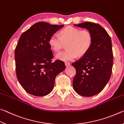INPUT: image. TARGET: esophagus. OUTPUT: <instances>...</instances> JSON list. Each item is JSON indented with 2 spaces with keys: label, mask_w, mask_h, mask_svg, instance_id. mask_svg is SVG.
Masks as SVG:
<instances>
[{
  "label": "esophagus",
  "mask_w": 124,
  "mask_h": 124,
  "mask_svg": "<svg viewBox=\"0 0 124 124\" xmlns=\"http://www.w3.org/2000/svg\"><path fill=\"white\" fill-rule=\"evenodd\" d=\"M65 66L67 67V66H70L71 64L70 63V62H65Z\"/></svg>",
  "instance_id": "obj_1"
}]
</instances>
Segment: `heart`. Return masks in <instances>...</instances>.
I'll return each mask as SVG.
<instances>
[{
  "mask_svg": "<svg viewBox=\"0 0 124 124\" xmlns=\"http://www.w3.org/2000/svg\"><path fill=\"white\" fill-rule=\"evenodd\" d=\"M92 42V36L88 30H81L78 28L68 26L60 32V36L54 33L49 40V44L53 49L58 52L67 44L68 50L59 53L55 58L62 61H71L82 56L88 51Z\"/></svg>",
  "mask_w": 124,
  "mask_h": 124,
  "instance_id": "obj_1",
  "label": "heart"
}]
</instances>
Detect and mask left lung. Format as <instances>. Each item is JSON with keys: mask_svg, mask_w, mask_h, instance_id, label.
I'll list each match as a JSON object with an SVG mask.
<instances>
[{"mask_svg": "<svg viewBox=\"0 0 124 124\" xmlns=\"http://www.w3.org/2000/svg\"><path fill=\"white\" fill-rule=\"evenodd\" d=\"M74 26L86 28L92 36L88 51L72 64L76 70L72 82L74 90L82 96L91 97L101 92L110 80L113 64L111 40L98 24L85 22Z\"/></svg>", "mask_w": 124, "mask_h": 124, "instance_id": "1", "label": "left lung"}]
</instances>
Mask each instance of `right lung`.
Returning <instances> with one entry per match:
<instances>
[{
    "label": "right lung",
    "instance_id": "obj_1",
    "mask_svg": "<svg viewBox=\"0 0 124 124\" xmlns=\"http://www.w3.org/2000/svg\"><path fill=\"white\" fill-rule=\"evenodd\" d=\"M64 25L39 22L22 33L15 51L16 76L26 92L44 96L52 92L55 79L65 69L63 62H52L53 54L49 40Z\"/></svg>",
    "mask_w": 124,
    "mask_h": 124
}]
</instances>
